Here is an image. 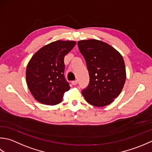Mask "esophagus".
Masks as SVG:
<instances>
[{
    "label": "esophagus",
    "mask_w": 152,
    "mask_h": 152,
    "mask_svg": "<svg viewBox=\"0 0 152 152\" xmlns=\"http://www.w3.org/2000/svg\"><path fill=\"white\" fill-rule=\"evenodd\" d=\"M77 83H78V81H77V80H73V81L72 82V84L73 85H76L77 84Z\"/></svg>",
    "instance_id": "1"
}]
</instances>
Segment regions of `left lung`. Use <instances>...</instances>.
Returning <instances> with one entry per match:
<instances>
[{
	"instance_id": "8db88e82",
	"label": "left lung",
	"mask_w": 152,
	"mask_h": 152,
	"mask_svg": "<svg viewBox=\"0 0 152 152\" xmlns=\"http://www.w3.org/2000/svg\"><path fill=\"white\" fill-rule=\"evenodd\" d=\"M86 61L90 82L82 94L88 104L96 107L110 104L121 92L126 80L121 54L107 43L96 39L77 42Z\"/></svg>"
}]
</instances>
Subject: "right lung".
<instances>
[{"mask_svg": "<svg viewBox=\"0 0 152 152\" xmlns=\"http://www.w3.org/2000/svg\"><path fill=\"white\" fill-rule=\"evenodd\" d=\"M75 41H56L34 54L27 64L26 82L31 93L40 103L54 106L60 103L70 88L64 77V57Z\"/></svg>", "mask_w": 152, "mask_h": 152, "instance_id": "obj_1", "label": "right lung"}]
</instances>
